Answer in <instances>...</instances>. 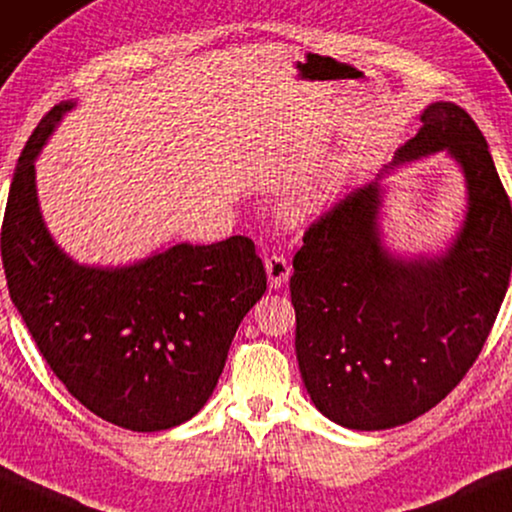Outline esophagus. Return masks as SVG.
<instances>
[{
	"label": "esophagus",
	"mask_w": 512,
	"mask_h": 512,
	"mask_svg": "<svg viewBox=\"0 0 512 512\" xmlns=\"http://www.w3.org/2000/svg\"><path fill=\"white\" fill-rule=\"evenodd\" d=\"M264 266H266V276H269L271 289H280L289 280V273H292V266H289V262L282 255L266 257Z\"/></svg>",
	"instance_id": "1"
}]
</instances>
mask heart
Returning a JSON list of instances; mask_svg holds the SVG:
<instances>
[{"mask_svg": "<svg viewBox=\"0 0 512 512\" xmlns=\"http://www.w3.org/2000/svg\"><path fill=\"white\" fill-rule=\"evenodd\" d=\"M315 204H317V190L315 188H303V190H296V193L289 197L285 209L292 218H303L305 213L312 211Z\"/></svg>", "mask_w": 512, "mask_h": 512, "instance_id": "1", "label": "heart"}]
</instances>
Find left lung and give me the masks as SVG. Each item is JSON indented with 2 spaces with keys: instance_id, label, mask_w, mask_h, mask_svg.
Here are the masks:
<instances>
[{
  "instance_id": "1",
  "label": "left lung",
  "mask_w": 512,
  "mask_h": 512,
  "mask_svg": "<svg viewBox=\"0 0 512 512\" xmlns=\"http://www.w3.org/2000/svg\"><path fill=\"white\" fill-rule=\"evenodd\" d=\"M391 165L308 227L289 280L296 358L310 400L349 430H388L439 404L483 349L506 296L512 209L483 133L437 101ZM444 150L468 213L446 251L404 258L380 232L384 173Z\"/></svg>"
}]
</instances>
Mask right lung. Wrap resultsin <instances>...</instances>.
Segmentation results:
<instances>
[{"mask_svg": "<svg viewBox=\"0 0 512 512\" xmlns=\"http://www.w3.org/2000/svg\"><path fill=\"white\" fill-rule=\"evenodd\" d=\"M73 108L45 114L15 167L0 239L11 301L91 414L133 432L170 430L211 398L241 319L266 292L264 264L248 236L177 243L126 266L66 255L38 207L34 163Z\"/></svg>", "mask_w": 512, "mask_h": 512, "instance_id": "right-lung-1", "label": "right lung"}]
</instances>
